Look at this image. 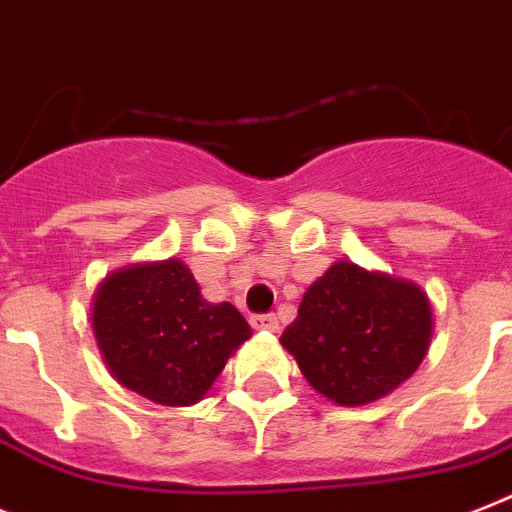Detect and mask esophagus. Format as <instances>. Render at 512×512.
Segmentation results:
<instances>
[{"instance_id":"obj_1","label":"esophagus","mask_w":512,"mask_h":512,"mask_svg":"<svg viewBox=\"0 0 512 512\" xmlns=\"http://www.w3.org/2000/svg\"><path fill=\"white\" fill-rule=\"evenodd\" d=\"M251 327L261 329V332H277L280 329V322L274 314H256L251 316Z\"/></svg>"}]
</instances>
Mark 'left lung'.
I'll use <instances>...</instances> for the list:
<instances>
[{"label": "left lung", "instance_id": "1", "mask_svg": "<svg viewBox=\"0 0 512 512\" xmlns=\"http://www.w3.org/2000/svg\"><path fill=\"white\" fill-rule=\"evenodd\" d=\"M432 329V303L421 287L337 261L308 287L280 342L319 395L366 405L418 369Z\"/></svg>", "mask_w": 512, "mask_h": 512}]
</instances>
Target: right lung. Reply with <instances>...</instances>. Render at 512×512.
I'll list each match as a JSON object with an SVG mask.
<instances>
[{
    "instance_id": "1",
    "label": "right lung",
    "mask_w": 512,
    "mask_h": 512,
    "mask_svg": "<svg viewBox=\"0 0 512 512\" xmlns=\"http://www.w3.org/2000/svg\"><path fill=\"white\" fill-rule=\"evenodd\" d=\"M101 358L122 387L159 405H193L251 337L232 303H209L177 259L117 269L94 295Z\"/></svg>"
}]
</instances>
